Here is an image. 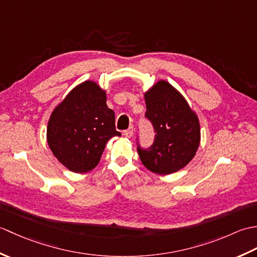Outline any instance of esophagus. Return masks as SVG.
Wrapping results in <instances>:
<instances>
[{
	"label": "esophagus",
	"mask_w": 257,
	"mask_h": 257,
	"mask_svg": "<svg viewBox=\"0 0 257 257\" xmlns=\"http://www.w3.org/2000/svg\"><path fill=\"white\" fill-rule=\"evenodd\" d=\"M134 134H135V128L132 125V127H130L128 130H125V132L123 133V136L125 138H132Z\"/></svg>",
	"instance_id": "34e87169"
}]
</instances>
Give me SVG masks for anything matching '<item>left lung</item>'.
Here are the masks:
<instances>
[{
  "label": "left lung",
  "mask_w": 257,
  "mask_h": 257,
  "mask_svg": "<svg viewBox=\"0 0 257 257\" xmlns=\"http://www.w3.org/2000/svg\"><path fill=\"white\" fill-rule=\"evenodd\" d=\"M146 117L154 124L156 138L149 149L138 147L143 165L157 174L181 170L193 159L201 140L196 112L177 88L159 79L145 94Z\"/></svg>",
  "instance_id": "8db88e82"
}]
</instances>
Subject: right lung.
<instances>
[{"label": "right lung", "instance_id": "add662e5", "mask_svg": "<svg viewBox=\"0 0 257 257\" xmlns=\"http://www.w3.org/2000/svg\"><path fill=\"white\" fill-rule=\"evenodd\" d=\"M107 94L94 80H85L54 108L46 138L53 155L69 171L92 170L108 140L121 136L114 127V112L107 106Z\"/></svg>", "mask_w": 257, "mask_h": 257}]
</instances>
